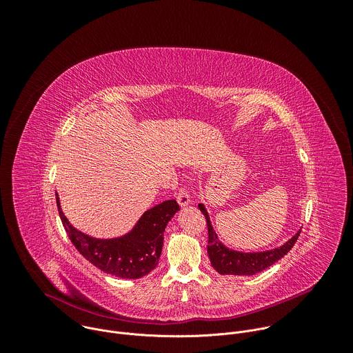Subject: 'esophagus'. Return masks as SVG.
<instances>
[{
  "mask_svg": "<svg viewBox=\"0 0 353 353\" xmlns=\"http://www.w3.org/2000/svg\"><path fill=\"white\" fill-rule=\"evenodd\" d=\"M176 198H177V203H179V205H180V207H187V205H190V203H191L190 195L187 194V190H185V188H183V187L177 190Z\"/></svg>",
  "mask_w": 353,
  "mask_h": 353,
  "instance_id": "obj_1",
  "label": "esophagus"
}]
</instances>
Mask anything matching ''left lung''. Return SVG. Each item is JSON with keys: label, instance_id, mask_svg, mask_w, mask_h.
Wrapping results in <instances>:
<instances>
[{"label": "left lung", "instance_id": "8db88e82", "mask_svg": "<svg viewBox=\"0 0 353 353\" xmlns=\"http://www.w3.org/2000/svg\"><path fill=\"white\" fill-rule=\"evenodd\" d=\"M199 211L204 214L208 225V257L211 260V265L221 275H254L259 274L276 261H279L289 250L294 245L300 230L296 232L286 243L279 247L265 250V251H253V253H244V251H236L226 247L219 239L211 223L210 215L204 204H198Z\"/></svg>", "mask_w": 353, "mask_h": 353}]
</instances>
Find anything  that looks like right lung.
<instances>
[{
    "mask_svg": "<svg viewBox=\"0 0 353 353\" xmlns=\"http://www.w3.org/2000/svg\"><path fill=\"white\" fill-rule=\"evenodd\" d=\"M56 199L64 229L79 253L103 272L127 279L142 278L158 265L163 232L180 211L176 199L163 201L145 211L128 233L113 239H97L74 228L61 210L57 192Z\"/></svg>",
    "mask_w": 353,
    "mask_h": 353,
    "instance_id": "1",
    "label": "right lung"
}]
</instances>
